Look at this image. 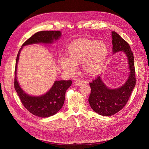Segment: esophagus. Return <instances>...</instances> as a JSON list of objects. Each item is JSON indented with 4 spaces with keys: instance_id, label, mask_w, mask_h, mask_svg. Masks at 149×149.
<instances>
[{
    "instance_id": "esophagus-1",
    "label": "esophagus",
    "mask_w": 149,
    "mask_h": 149,
    "mask_svg": "<svg viewBox=\"0 0 149 149\" xmlns=\"http://www.w3.org/2000/svg\"><path fill=\"white\" fill-rule=\"evenodd\" d=\"M75 84L76 86H81L82 84V81H80V80H77L75 81Z\"/></svg>"
}]
</instances>
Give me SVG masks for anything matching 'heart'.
Listing matches in <instances>:
<instances>
[{
    "mask_svg": "<svg viewBox=\"0 0 149 149\" xmlns=\"http://www.w3.org/2000/svg\"><path fill=\"white\" fill-rule=\"evenodd\" d=\"M107 54V47L103 42L81 38L69 45L66 51V58H60L58 65L63 71L73 74L75 66L82 63L85 74L95 76L103 69Z\"/></svg>",
    "mask_w": 149,
    "mask_h": 149,
    "instance_id": "heart-1",
    "label": "heart"
}]
</instances>
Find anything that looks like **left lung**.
<instances>
[{
	"instance_id": "left-lung-1",
	"label": "left lung",
	"mask_w": 149,
	"mask_h": 149,
	"mask_svg": "<svg viewBox=\"0 0 149 149\" xmlns=\"http://www.w3.org/2000/svg\"><path fill=\"white\" fill-rule=\"evenodd\" d=\"M113 53L122 51L126 54L130 69L127 81L121 87L111 89L101 80L100 76L89 83L91 92L89 103L92 109L103 116H111L126 106L136 84L134 54L129 43L115 31L112 32Z\"/></svg>"
}]
</instances>
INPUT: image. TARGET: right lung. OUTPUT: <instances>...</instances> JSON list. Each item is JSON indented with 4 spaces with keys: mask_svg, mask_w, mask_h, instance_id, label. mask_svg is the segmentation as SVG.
Instances as JSON below:
<instances>
[{
    "mask_svg": "<svg viewBox=\"0 0 149 149\" xmlns=\"http://www.w3.org/2000/svg\"><path fill=\"white\" fill-rule=\"evenodd\" d=\"M60 36L61 33L59 31H39L29 37L22 45L17 56L14 72V85L15 90L17 92L23 106L30 113L41 118H46L52 116L60 110L65 102L66 91L71 85L72 81H55L51 89L45 95L40 97H31L25 93L19 86L16 79L17 64L20 52L23 46L38 43H51L53 42V40H57Z\"/></svg>",
    "mask_w": 149,
    "mask_h": 149,
    "instance_id": "1",
    "label": "right lung"
}]
</instances>
